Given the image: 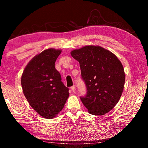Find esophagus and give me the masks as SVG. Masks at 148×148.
<instances>
[{"label": "esophagus", "instance_id": "obj_1", "mask_svg": "<svg viewBox=\"0 0 148 148\" xmlns=\"http://www.w3.org/2000/svg\"><path fill=\"white\" fill-rule=\"evenodd\" d=\"M71 90H72V91H73L74 92H76V86H72V87H71Z\"/></svg>", "mask_w": 148, "mask_h": 148}]
</instances>
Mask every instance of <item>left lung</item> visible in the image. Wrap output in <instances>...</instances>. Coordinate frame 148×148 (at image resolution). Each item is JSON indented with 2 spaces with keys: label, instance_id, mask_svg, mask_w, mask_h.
<instances>
[{
  "label": "left lung",
  "instance_id": "8db88e82",
  "mask_svg": "<svg viewBox=\"0 0 148 148\" xmlns=\"http://www.w3.org/2000/svg\"><path fill=\"white\" fill-rule=\"evenodd\" d=\"M79 62L87 94L81 97L89 113L102 116L116 106L124 88L125 74L121 61L109 50L86 46L71 51Z\"/></svg>",
  "mask_w": 148,
  "mask_h": 148
}]
</instances>
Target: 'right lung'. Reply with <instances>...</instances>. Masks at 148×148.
Listing matches in <instances>:
<instances>
[{"mask_svg":"<svg viewBox=\"0 0 148 148\" xmlns=\"http://www.w3.org/2000/svg\"><path fill=\"white\" fill-rule=\"evenodd\" d=\"M61 53V49H45L29 61L21 76L25 97L32 108L46 119L56 117L69 97V89L55 67Z\"/></svg>","mask_w":148,"mask_h":148,"instance_id":"obj_1","label":"right lung"}]
</instances>
